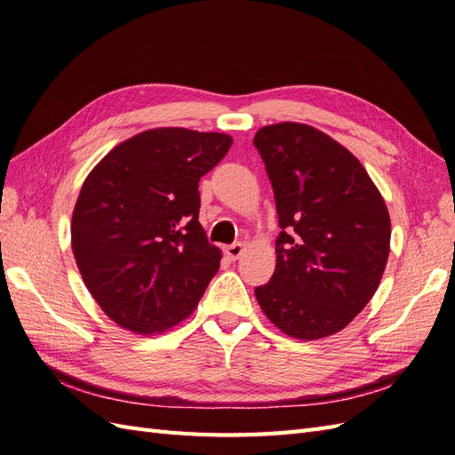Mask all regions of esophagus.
I'll list each match as a JSON object with an SVG mask.
<instances>
[{
  "mask_svg": "<svg viewBox=\"0 0 455 455\" xmlns=\"http://www.w3.org/2000/svg\"><path fill=\"white\" fill-rule=\"evenodd\" d=\"M243 252H244V244L243 243H233V244H229V246H226L224 249V254L229 258V259H239L241 256H243Z\"/></svg>",
  "mask_w": 455,
  "mask_h": 455,
  "instance_id": "34e87169",
  "label": "esophagus"
}]
</instances>
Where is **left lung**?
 <instances>
[{
	"instance_id": "obj_1",
	"label": "left lung",
	"mask_w": 455,
	"mask_h": 455,
	"mask_svg": "<svg viewBox=\"0 0 455 455\" xmlns=\"http://www.w3.org/2000/svg\"><path fill=\"white\" fill-rule=\"evenodd\" d=\"M273 186L277 266L256 299L286 336L346 328L378 291L389 258L387 206L361 161L319 129L277 123L254 136Z\"/></svg>"
}]
</instances>
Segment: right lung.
Masks as SVG:
<instances>
[{"instance_id":"obj_1","label":"right lung","mask_w":455,"mask_h":455,"mask_svg":"<svg viewBox=\"0 0 455 455\" xmlns=\"http://www.w3.org/2000/svg\"><path fill=\"white\" fill-rule=\"evenodd\" d=\"M233 139L180 127L121 142L85 178L72 216V251L102 311L151 336L194 313L222 252L199 224V180Z\"/></svg>"}]
</instances>
